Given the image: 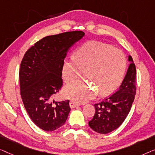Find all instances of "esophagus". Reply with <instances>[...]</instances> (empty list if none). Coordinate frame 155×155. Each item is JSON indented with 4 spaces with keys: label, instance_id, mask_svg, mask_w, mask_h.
<instances>
[{
    "label": "esophagus",
    "instance_id": "obj_1",
    "mask_svg": "<svg viewBox=\"0 0 155 155\" xmlns=\"http://www.w3.org/2000/svg\"><path fill=\"white\" fill-rule=\"evenodd\" d=\"M78 105V104L77 102H74V101H70L69 102V106H70L71 108H74Z\"/></svg>",
    "mask_w": 155,
    "mask_h": 155
}]
</instances>
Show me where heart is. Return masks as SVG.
Here are the masks:
<instances>
[{
  "label": "heart",
  "instance_id": "heart-1",
  "mask_svg": "<svg viewBox=\"0 0 155 155\" xmlns=\"http://www.w3.org/2000/svg\"><path fill=\"white\" fill-rule=\"evenodd\" d=\"M126 60L121 50L107 43L91 41L85 43L73 54V60H65L62 78L66 83L83 75L89 82L78 81L63 90L67 98L85 102L96 96L105 95L119 86L126 70Z\"/></svg>",
  "mask_w": 155,
  "mask_h": 155
}]
</instances>
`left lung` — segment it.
I'll list each match as a JSON object with an SVG mask.
<instances>
[{"mask_svg":"<svg viewBox=\"0 0 155 155\" xmlns=\"http://www.w3.org/2000/svg\"><path fill=\"white\" fill-rule=\"evenodd\" d=\"M128 61L130 64L119 90L94 104L95 113L88 125L98 134H106L118 128L131 108L136 92V69L130 55L128 56Z\"/></svg>","mask_w":155,"mask_h":155,"instance_id":"left-lung-1","label":"left lung"}]
</instances>
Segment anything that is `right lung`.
<instances>
[{"mask_svg":"<svg viewBox=\"0 0 155 155\" xmlns=\"http://www.w3.org/2000/svg\"><path fill=\"white\" fill-rule=\"evenodd\" d=\"M84 35L74 31L45 36L30 48L21 60V100L32 121L45 131L64 125L70 112L69 100L53 99L62 86V66L67 52Z\"/></svg>","mask_w":155,"mask_h":155,"instance_id":"obj_1","label":"right lung"}]
</instances>
